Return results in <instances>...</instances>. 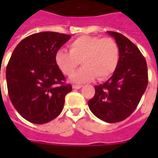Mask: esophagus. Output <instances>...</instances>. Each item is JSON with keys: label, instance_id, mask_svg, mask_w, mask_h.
<instances>
[{"label": "esophagus", "instance_id": "1", "mask_svg": "<svg viewBox=\"0 0 158 158\" xmlns=\"http://www.w3.org/2000/svg\"><path fill=\"white\" fill-rule=\"evenodd\" d=\"M80 88H82V85H79V84H74L73 85V89H79Z\"/></svg>", "mask_w": 158, "mask_h": 158}]
</instances>
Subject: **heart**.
Returning <instances> with one entry per match:
<instances>
[{
  "instance_id": "b5f03b06",
  "label": "heart",
  "mask_w": 158,
  "mask_h": 158,
  "mask_svg": "<svg viewBox=\"0 0 158 158\" xmlns=\"http://www.w3.org/2000/svg\"><path fill=\"white\" fill-rule=\"evenodd\" d=\"M69 52L59 49L55 55L57 67L66 76H71L81 61L83 68L72 76L77 84L98 77L100 80L115 71L120 60V48L113 38L81 36L69 43Z\"/></svg>"
}]
</instances>
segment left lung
Segmentation results:
<instances>
[{
    "instance_id": "8db88e82",
    "label": "left lung",
    "mask_w": 158,
    "mask_h": 158,
    "mask_svg": "<svg viewBox=\"0 0 158 158\" xmlns=\"http://www.w3.org/2000/svg\"><path fill=\"white\" fill-rule=\"evenodd\" d=\"M120 48V60L112 76L95 86L89 109L100 120L116 123L129 117L139 103L147 89L148 76L146 60L139 48L126 37L108 31Z\"/></svg>"
}]
</instances>
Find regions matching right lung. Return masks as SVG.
<instances>
[{"mask_svg": "<svg viewBox=\"0 0 158 158\" xmlns=\"http://www.w3.org/2000/svg\"><path fill=\"white\" fill-rule=\"evenodd\" d=\"M69 38L56 32L34 33L21 41L11 55L6 73L9 97L29 122L45 124L63 110L72 86L64 83L55 55Z\"/></svg>", "mask_w": 158, "mask_h": 158, "instance_id": "right-lung-1", "label": "right lung"}]
</instances>
